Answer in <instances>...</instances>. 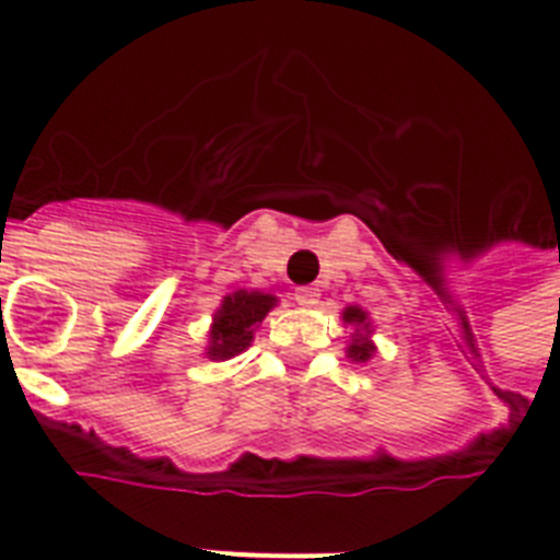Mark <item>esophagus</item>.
Segmentation results:
<instances>
[{
    "label": "esophagus",
    "instance_id": "1",
    "mask_svg": "<svg viewBox=\"0 0 560 560\" xmlns=\"http://www.w3.org/2000/svg\"><path fill=\"white\" fill-rule=\"evenodd\" d=\"M294 300H296V305H303V308H314V305L319 303V291L303 285V289L294 291Z\"/></svg>",
    "mask_w": 560,
    "mask_h": 560
}]
</instances>
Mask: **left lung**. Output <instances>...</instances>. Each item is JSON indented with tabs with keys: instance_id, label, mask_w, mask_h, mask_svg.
<instances>
[{
	"instance_id": "1",
	"label": "left lung",
	"mask_w": 560,
	"mask_h": 560,
	"mask_svg": "<svg viewBox=\"0 0 560 560\" xmlns=\"http://www.w3.org/2000/svg\"><path fill=\"white\" fill-rule=\"evenodd\" d=\"M341 323L353 328L348 348H345L348 359L355 361V364H364V361L373 359V355H375L373 319H370L368 311L359 308V305H348V308L341 311Z\"/></svg>"
}]
</instances>
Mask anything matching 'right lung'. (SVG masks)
Here are the masks:
<instances>
[{"label":"right lung","instance_id":"right-lung-1","mask_svg":"<svg viewBox=\"0 0 560 560\" xmlns=\"http://www.w3.org/2000/svg\"><path fill=\"white\" fill-rule=\"evenodd\" d=\"M280 303L269 291H246L237 289L221 300V305L212 314L210 339H207L205 355L210 361L235 359L244 353L255 339L257 325L264 323L275 305Z\"/></svg>","mask_w":560,"mask_h":560}]
</instances>
